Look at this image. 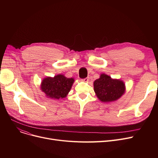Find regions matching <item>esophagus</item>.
<instances>
[{
	"mask_svg": "<svg viewBox=\"0 0 158 158\" xmlns=\"http://www.w3.org/2000/svg\"><path fill=\"white\" fill-rule=\"evenodd\" d=\"M81 81H82V82H88V81H89V77H86V78H85V79H81Z\"/></svg>",
	"mask_w": 158,
	"mask_h": 158,
	"instance_id": "1",
	"label": "esophagus"
}]
</instances>
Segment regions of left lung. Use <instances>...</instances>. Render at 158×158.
<instances>
[{"mask_svg":"<svg viewBox=\"0 0 158 158\" xmlns=\"http://www.w3.org/2000/svg\"><path fill=\"white\" fill-rule=\"evenodd\" d=\"M95 94L103 102H110L120 98L125 93L126 86L122 81L112 79L105 73H102L100 78L94 82Z\"/></svg>","mask_w":158,"mask_h":158,"instance_id":"1","label":"left lung"}]
</instances>
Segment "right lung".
I'll return each instance as SVG.
<instances>
[{
	"mask_svg": "<svg viewBox=\"0 0 158 158\" xmlns=\"http://www.w3.org/2000/svg\"><path fill=\"white\" fill-rule=\"evenodd\" d=\"M74 82L73 78H67L59 74L54 77H47L41 82V89L50 98L60 99L66 97Z\"/></svg>",
	"mask_w": 158,
	"mask_h": 158,
	"instance_id": "add662e5",
	"label": "right lung"
}]
</instances>
